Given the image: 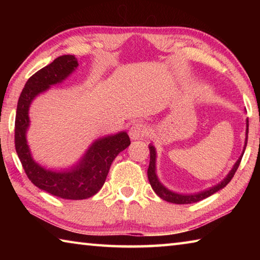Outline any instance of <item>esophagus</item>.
<instances>
[{"label": "esophagus", "instance_id": "34e87169", "mask_svg": "<svg viewBox=\"0 0 260 260\" xmlns=\"http://www.w3.org/2000/svg\"><path fill=\"white\" fill-rule=\"evenodd\" d=\"M128 133L132 140H139L144 138V136H147L149 133V129L147 125L142 124V122H136V124L131 127Z\"/></svg>", "mask_w": 260, "mask_h": 260}]
</instances>
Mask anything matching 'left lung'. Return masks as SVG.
Segmentation results:
<instances>
[{"instance_id":"left-lung-1","label":"left lung","mask_w":260,"mask_h":260,"mask_svg":"<svg viewBox=\"0 0 260 260\" xmlns=\"http://www.w3.org/2000/svg\"><path fill=\"white\" fill-rule=\"evenodd\" d=\"M248 132H249V121H248V119H246V131H245L246 136H245V143H244L243 151H242V155L240 156L239 159H237L234 166H233L231 172L226 175V178L223 179L222 181H220L218 184H215V186L206 189V190H203L201 192H197V193H178V192L170 190V189H167L165 186H162L156 174V149H155V147L151 146V144H149V150H150V162H149V167H148V179H149V182H150L151 187L153 189V191H155L161 200L170 202V203L190 204V203H196V202L204 200V199H206V197L213 195L214 192H217L218 190H220V189L225 188L227 184L230 183L233 177H234L236 170L239 169V165H240L241 159H242V157H243V153L245 150L246 143H248Z\"/></svg>"}]
</instances>
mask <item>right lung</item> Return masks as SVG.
I'll return each mask as SVG.
<instances>
[{
	"label": "right lung",
	"instance_id": "right-lung-1",
	"mask_svg": "<svg viewBox=\"0 0 260 260\" xmlns=\"http://www.w3.org/2000/svg\"><path fill=\"white\" fill-rule=\"evenodd\" d=\"M78 65L73 55H63L34 73L19 96L15 121L16 151L27 178L38 188L65 200H85L94 196L104 184L114 158L131 144L126 132L98 139L76 165L59 172L47 170L33 159L26 140L29 105L39 94L65 80Z\"/></svg>",
	"mask_w": 260,
	"mask_h": 260
}]
</instances>
